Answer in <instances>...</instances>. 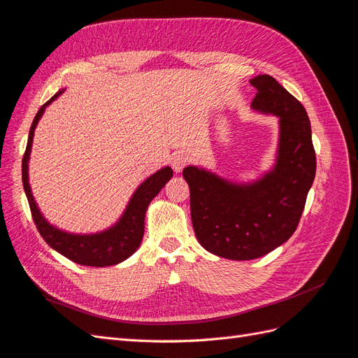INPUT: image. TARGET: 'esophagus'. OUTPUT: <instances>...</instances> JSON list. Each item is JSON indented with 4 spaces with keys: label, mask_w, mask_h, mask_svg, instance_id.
Here are the masks:
<instances>
[{
    "label": "esophagus",
    "mask_w": 358,
    "mask_h": 358,
    "mask_svg": "<svg viewBox=\"0 0 358 358\" xmlns=\"http://www.w3.org/2000/svg\"><path fill=\"white\" fill-rule=\"evenodd\" d=\"M187 162H188V158L183 154H175L171 157V167L175 170V173H182V170L187 166Z\"/></svg>",
    "instance_id": "esophagus-1"
}]
</instances>
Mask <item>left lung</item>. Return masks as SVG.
Masks as SVG:
<instances>
[{
	"instance_id": "1",
	"label": "left lung",
	"mask_w": 358,
	"mask_h": 358,
	"mask_svg": "<svg viewBox=\"0 0 358 358\" xmlns=\"http://www.w3.org/2000/svg\"><path fill=\"white\" fill-rule=\"evenodd\" d=\"M252 110L278 117L273 166L257 179L237 182L204 167L187 166L191 221L199 243L213 255L236 259L263 257L296 231L317 158L305 107L268 74L251 79Z\"/></svg>"
}]
</instances>
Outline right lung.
Instances as JSON below:
<instances>
[{
    "mask_svg": "<svg viewBox=\"0 0 358 358\" xmlns=\"http://www.w3.org/2000/svg\"><path fill=\"white\" fill-rule=\"evenodd\" d=\"M64 91H66V88L59 90L46 104H43L40 107V110L37 112L34 121H32L28 134L27 150L22 159L24 189L37 230L52 249H55L61 255L82 266H115L131 257L138 249L140 243H142L145 234V216L148 206L158 196V192L164 188L166 183L173 178V170L169 166H166L155 171L154 175L146 178L133 192L131 199L128 200L122 215L119 216V220L113 225L107 227V229L101 231L70 233L50 224L45 218V215L41 213L34 196H32L28 167L32 140H34V133L38 121L41 119L43 113H45L46 107L55 101Z\"/></svg>",
    "mask_w": 358,
    "mask_h": 358,
    "instance_id": "obj_1",
    "label": "right lung"
}]
</instances>
